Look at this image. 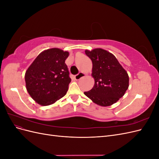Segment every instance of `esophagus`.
Listing matches in <instances>:
<instances>
[{"mask_svg": "<svg viewBox=\"0 0 159 159\" xmlns=\"http://www.w3.org/2000/svg\"><path fill=\"white\" fill-rule=\"evenodd\" d=\"M84 76H85V74L82 73V72H80L79 74H78L75 75V79L76 80H80L81 78H83V77H84Z\"/></svg>", "mask_w": 159, "mask_h": 159, "instance_id": "1", "label": "esophagus"}]
</instances>
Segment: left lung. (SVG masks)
Listing matches in <instances>:
<instances>
[{"instance_id": "left-lung-1", "label": "left lung", "mask_w": 159, "mask_h": 159, "mask_svg": "<svg viewBox=\"0 0 159 159\" xmlns=\"http://www.w3.org/2000/svg\"><path fill=\"white\" fill-rule=\"evenodd\" d=\"M85 54L92 61L93 88L84 94L101 106H109L122 98L129 87L127 71L110 52L96 48L85 50Z\"/></svg>"}]
</instances>
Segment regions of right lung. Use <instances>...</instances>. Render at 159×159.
Wrapping results in <instances>:
<instances>
[{
    "instance_id": "obj_1",
    "label": "right lung",
    "mask_w": 159,
    "mask_h": 159,
    "mask_svg": "<svg viewBox=\"0 0 159 159\" xmlns=\"http://www.w3.org/2000/svg\"><path fill=\"white\" fill-rule=\"evenodd\" d=\"M68 52L52 48L41 52L25 74L26 89L41 105L55 103L66 94L71 81L65 61Z\"/></svg>"
}]
</instances>
